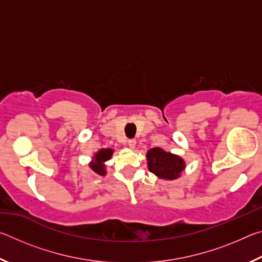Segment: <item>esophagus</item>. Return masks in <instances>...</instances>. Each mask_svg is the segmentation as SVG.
Masks as SVG:
<instances>
[{
  "label": "esophagus",
  "mask_w": 262,
  "mask_h": 262,
  "mask_svg": "<svg viewBox=\"0 0 262 262\" xmlns=\"http://www.w3.org/2000/svg\"><path fill=\"white\" fill-rule=\"evenodd\" d=\"M128 147H129L130 149H134L136 147V141L135 140L128 141Z\"/></svg>",
  "instance_id": "esophagus-1"
}]
</instances>
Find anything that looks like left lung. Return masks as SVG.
I'll return each instance as SVG.
<instances>
[{"label":"left lung","mask_w":262,"mask_h":262,"mask_svg":"<svg viewBox=\"0 0 262 262\" xmlns=\"http://www.w3.org/2000/svg\"><path fill=\"white\" fill-rule=\"evenodd\" d=\"M149 171L159 179H178L186 168V163L178 155L167 152L162 148H152L147 152Z\"/></svg>","instance_id":"1"}]
</instances>
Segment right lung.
<instances>
[{
  "label": "right lung",
  "instance_id": "add662e5",
  "mask_svg": "<svg viewBox=\"0 0 262 262\" xmlns=\"http://www.w3.org/2000/svg\"><path fill=\"white\" fill-rule=\"evenodd\" d=\"M114 152L113 149L111 148H104V149H100L97 151L94 157H92L91 162L89 163V167L91 168V171L94 172L95 174H98V176H106V162L110 161L111 157H112V155Z\"/></svg>",
  "mask_w": 262,
  "mask_h": 262
}]
</instances>
